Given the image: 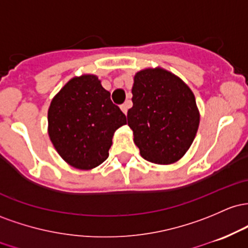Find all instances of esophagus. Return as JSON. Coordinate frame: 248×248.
I'll use <instances>...</instances> for the list:
<instances>
[{
  "label": "esophagus",
  "instance_id": "esophagus-1",
  "mask_svg": "<svg viewBox=\"0 0 248 248\" xmlns=\"http://www.w3.org/2000/svg\"><path fill=\"white\" fill-rule=\"evenodd\" d=\"M130 105H131V103H130L129 101H127V102H125L124 104H122V105H121V110L123 111V112L125 113V115H126V113H127V110H129Z\"/></svg>",
  "mask_w": 248,
  "mask_h": 248
}]
</instances>
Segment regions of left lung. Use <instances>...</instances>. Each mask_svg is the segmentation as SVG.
Here are the masks:
<instances>
[{
    "instance_id": "obj_1",
    "label": "left lung",
    "mask_w": 248,
    "mask_h": 248,
    "mask_svg": "<svg viewBox=\"0 0 248 248\" xmlns=\"http://www.w3.org/2000/svg\"><path fill=\"white\" fill-rule=\"evenodd\" d=\"M127 124L141 157L172 164L183 157L196 137L199 112L191 89L164 69L136 74Z\"/></svg>"
}]
</instances>
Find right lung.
I'll list each match as a JSON object with an SVG mask.
<instances>
[{"instance_id":"obj_1","label":"right lung","mask_w":248,"mask_h":248,"mask_svg":"<svg viewBox=\"0 0 248 248\" xmlns=\"http://www.w3.org/2000/svg\"><path fill=\"white\" fill-rule=\"evenodd\" d=\"M49 137L61 157L76 169L90 170L109 157L112 136L126 117L93 75L69 80L48 111Z\"/></svg>"}]
</instances>
